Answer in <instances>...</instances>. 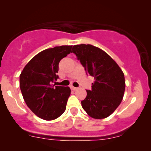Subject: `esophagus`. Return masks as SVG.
Masks as SVG:
<instances>
[{"instance_id": "34e87169", "label": "esophagus", "mask_w": 151, "mask_h": 151, "mask_svg": "<svg viewBox=\"0 0 151 151\" xmlns=\"http://www.w3.org/2000/svg\"><path fill=\"white\" fill-rule=\"evenodd\" d=\"M71 90H73V91H75V90L77 89V87H75V86H71Z\"/></svg>"}]
</instances>
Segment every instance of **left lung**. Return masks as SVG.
Segmentation results:
<instances>
[{"label": "left lung", "mask_w": 151, "mask_h": 151, "mask_svg": "<svg viewBox=\"0 0 151 151\" xmlns=\"http://www.w3.org/2000/svg\"><path fill=\"white\" fill-rule=\"evenodd\" d=\"M86 73L95 81L86 90L82 106L90 117L104 119L114 112L122 100L125 91L124 73L110 55L91 45H77L72 48Z\"/></svg>", "instance_id": "1"}]
</instances>
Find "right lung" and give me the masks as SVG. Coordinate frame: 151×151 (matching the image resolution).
<instances>
[{
  "label": "right lung",
  "instance_id": "1",
  "mask_svg": "<svg viewBox=\"0 0 151 151\" xmlns=\"http://www.w3.org/2000/svg\"><path fill=\"white\" fill-rule=\"evenodd\" d=\"M72 46L47 49L33 58L20 75V88L24 100L34 114L53 120L65 112L71 94L69 86H55L58 65L71 53Z\"/></svg>",
  "mask_w": 151,
  "mask_h": 151
}]
</instances>
